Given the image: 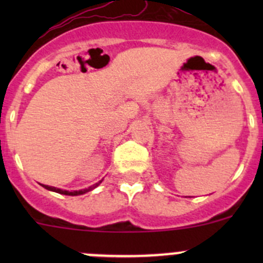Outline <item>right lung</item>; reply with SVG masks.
<instances>
[{
  "mask_svg": "<svg viewBox=\"0 0 263 263\" xmlns=\"http://www.w3.org/2000/svg\"><path fill=\"white\" fill-rule=\"evenodd\" d=\"M103 181V179H102ZM102 181L95 183L94 185H90L89 188H85V190H79V191H66V190H61V188H55V187H52V185H46V184H42L43 185L46 190L48 191H52V192H57V193H61V195H66V196H79V195H84V193L89 192V191H92L94 188H97L98 185L102 183Z\"/></svg>",
  "mask_w": 263,
  "mask_h": 263,
  "instance_id": "add662e5",
  "label": "right lung"
}]
</instances>
